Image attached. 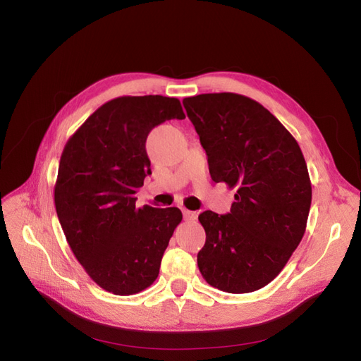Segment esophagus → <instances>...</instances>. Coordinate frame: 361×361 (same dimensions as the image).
Listing matches in <instances>:
<instances>
[{
  "instance_id": "1",
  "label": "esophagus",
  "mask_w": 361,
  "mask_h": 361,
  "mask_svg": "<svg viewBox=\"0 0 361 361\" xmlns=\"http://www.w3.org/2000/svg\"><path fill=\"white\" fill-rule=\"evenodd\" d=\"M182 214H183V220H187V221H194L195 218H197V212H192L188 209H183Z\"/></svg>"
}]
</instances>
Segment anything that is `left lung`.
I'll use <instances>...</instances> for the list:
<instances>
[{"label":"left lung","instance_id":"obj_1","mask_svg":"<svg viewBox=\"0 0 361 361\" xmlns=\"http://www.w3.org/2000/svg\"><path fill=\"white\" fill-rule=\"evenodd\" d=\"M206 150L214 182L235 188L231 212L199 215L203 279L228 293L255 292L285 268L301 243L312 203L302 152L265 106L236 93L182 101Z\"/></svg>","mask_w":361,"mask_h":361}]
</instances>
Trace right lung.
<instances>
[{
	"label": "right lung",
	"instance_id": "right-lung-1",
	"mask_svg": "<svg viewBox=\"0 0 361 361\" xmlns=\"http://www.w3.org/2000/svg\"><path fill=\"white\" fill-rule=\"evenodd\" d=\"M185 118L176 97L122 96L108 101L68 140L54 202L75 257L106 292L133 295L159 274L178 207L135 206L150 174L146 138L155 126Z\"/></svg>",
	"mask_w": 361,
	"mask_h": 361
}]
</instances>
